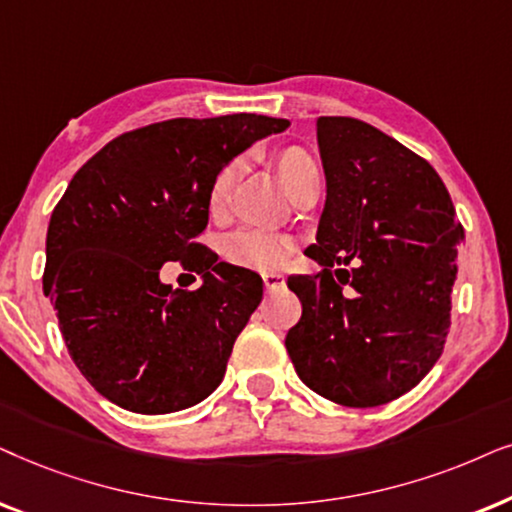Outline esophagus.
Returning <instances> with one entry per match:
<instances>
[{
	"instance_id": "34e87169",
	"label": "esophagus",
	"mask_w": 512,
	"mask_h": 512,
	"mask_svg": "<svg viewBox=\"0 0 512 512\" xmlns=\"http://www.w3.org/2000/svg\"><path fill=\"white\" fill-rule=\"evenodd\" d=\"M262 281H264V288H267L269 292L271 290H281L285 285V276L278 274V271H264Z\"/></svg>"
}]
</instances>
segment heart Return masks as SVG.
Returning a JSON list of instances; mask_svg holds the SVG:
<instances>
[{"mask_svg": "<svg viewBox=\"0 0 512 512\" xmlns=\"http://www.w3.org/2000/svg\"><path fill=\"white\" fill-rule=\"evenodd\" d=\"M274 166L278 170V177L288 192H292L304 175L313 173V163L306 152L299 147H285L274 156ZM238 175V161H229L217 170L208 185L206 194V208L210 217H222L224 210L229 206L231 187ZM292 238L281 231L260 229V227H243L231 231L222 241V255L229 264L245 269H281L288 257L292 255Z\"/></svg>", "mask_w": 512, "mask_h": 512, "instance_id": "1", "label": "heart"}]
</instances>
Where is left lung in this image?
Masks as SVG:
<instances>
[{
  "instance_id": "1",
  "label": "left lung",
  "mask_w": 512,
  "mask_h": 512,
  "mask_svg": "<svg viewBox=\"0 0 512 512\" xmlns=\"http://www.w3.org/2000/svg\"><path fill=\"white\" fill-rule=\"evenodd\" d=\"M316 126L327 199L306 252L323 271L288 278L302 318L285 349L332 403L386 405L438 363L463 227L445 182L412 149L351 117Z\"/></svg>"
}]
</instances>
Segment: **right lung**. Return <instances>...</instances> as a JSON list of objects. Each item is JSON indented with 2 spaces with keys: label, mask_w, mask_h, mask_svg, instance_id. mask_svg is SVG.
<instances>
[{
  "label": "right lung",
  "mask_w": 512,
  "mask_h": 512,
  "mask_svg": "<svg viewBox=\"0 0 512 512\" xmlns=\"http://www.w3.org/2000/svg\"><path fill=\"white\" fill-rule=\"evenodd\" d=\"M288 119H170L107 142L53 208L44 292L67 351L95 391L138 414L201 403L262 302L255 271L196 241L213 175ZM166 261L201 273L196 291L160 283Z\"/></svg>",
  "instance_id": "add662e5"
}]
</instances>
